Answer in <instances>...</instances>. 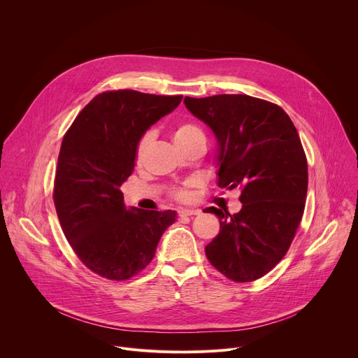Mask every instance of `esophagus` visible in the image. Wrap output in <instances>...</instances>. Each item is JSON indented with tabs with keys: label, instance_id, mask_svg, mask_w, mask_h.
<instances>
[{
	"label": "esophagus",
	"instance_id": "obj_1",
	"mask_svg": "<svg viewBox=\"0 0 358 358\" xmlns=\"http://www.w3.org/2000/svg\"><path fill=\"white\" fill-rule=\"evenodd\" d=\"M201 210L199 209H181L178 210V216H194V215H199Z\"/></svg>",
	"mask_w": 358,
	"mask_h": 358
}]
</instances>
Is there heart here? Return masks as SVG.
Instances as JSON below:
<instances>
[{
    "instance_id": "obj_1",
    "label": "heart",
    "mask_w": 358,
    "mask_h": 358,
    "mask_svg": "<svg viewBox=\"0 0 358 358\" xmlns=\"http://www.w3.org/2000/svg\"><path fill=\"white\" fill-rule=\"evenodd\" d=\"M173 138H174V142L178 148H184L191 142L205 141V134L195 122H192V121H180V122L176 124V127L173 129ZM149 142H150V134L146 132L141 136V139L136 145V150H135L136 163H142ZM170 195H171L173 199H176L178 202H189L194 198L192 182H185L184 185L173 188Z\"/></svg>"
}]
</instances>
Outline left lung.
<instances>
[{
    "instance_id": "left-lung-1",
    "label": "left lung",
    "mask_w": 358,
    "mask_h": 358,
    "mask_svg": "<svg viewBox=\"0 0 358 358\" xmlns=\"http://www.w3.org/2000/svg\"><path fill=\"white\" fill-rule=\"evenodd\" d=\"M184 102L216 135L219 187L242 191L239 213L205 209L220 220L206 257L234 282L262 278L287 255L305 209L308 162L296 128L280 105L246 94Z\"/></svg>"
}]
</instances>
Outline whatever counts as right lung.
Segmentation results:
<instances>
[{
    "instance_id": "1",
    "label": "right lung",
    "mask_w": 358,
    "mask_h": 358,
    "mask_svg": "<svg viewBox=\"0 0 358 358\" xmlns=\"http://www.w3.org/2000/svg\"><path fill=\"white\" fill-rule=\"evenodd\" d=\"M182 95L112 90L95 95L67 129L53 201L80 262L110 281H127L153 260L176 210L125 209L121 191L135 170L141 136L178 106Z\"/></svg>"
}]
</instances>
